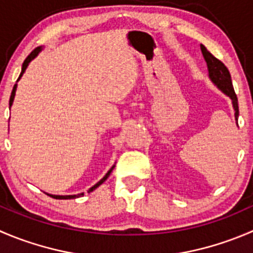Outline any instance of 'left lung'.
I'll return each instance as SVG.
<instances>
[{"instance_id": "obj_1", "label": "left lung", "mask_w": 253, "mask_h": 253, "mask_svg": "<svg viewBox=\"0 0 253 253\" xmlns=\"http://www.w3.org/2000/svg\"><path fill=\"white\" fill-rule=\"evenodd\" d=\"M200 48H202L203 56H204L205 61H207L208 64L210 79H211V82L214 83L222 92H225V94L232 100V105H234L235 110V117H236L237 120V117H239V104H237V96L236 94H235L234 86H232L230 72L227 70V68L225 67L224 63L220 61L217 58H215L203 44H200Z\"/></svg>"}]
</instances>
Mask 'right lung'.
<instances>
[{
	"instance_id": "obj_1",
	"label": "right lung",
	"mask_w": 253,
	"mask_h": 253,
	"mask_svg": "<svg viewBox=\"0 0 253 253\" xmlns=\"http://www.w3.org/2000/svg\"><path fill=\"white\" fill-rule=\"evenodd\" d=\"M39 51H41V48H36V49H34L33 51H32L31 54H29L28 56H27V58H26V60L23 61V65H22V72H21V75H19V78H18V79H21V77H22V75H23L24 70H26V69H27V67H28L29 61H31L32 59L34 58V56H37V54H38ZM16 89H17V84H14V86H13V90H12V92H11V97H9V107H11L12 102H13V99H14V94H16ZM112 169H114V167H112V168L110 169L109 171H107V173H106V175H105L104 178H102L101 180L99 181V183H96V184H95L94 186H91V188L89 189V193H90V192H92V190H94V189H96L97 186H99V185H101V184L104 183V181L106 180L107 178H109V175H110V173H111V171H112ZM48 195H49V194H48ZM82 195H84V194H83V193H82V194H79V195H49V197L54 198V199H75V198H78V197H82Z\"/></svg>"
}]
</instances>
